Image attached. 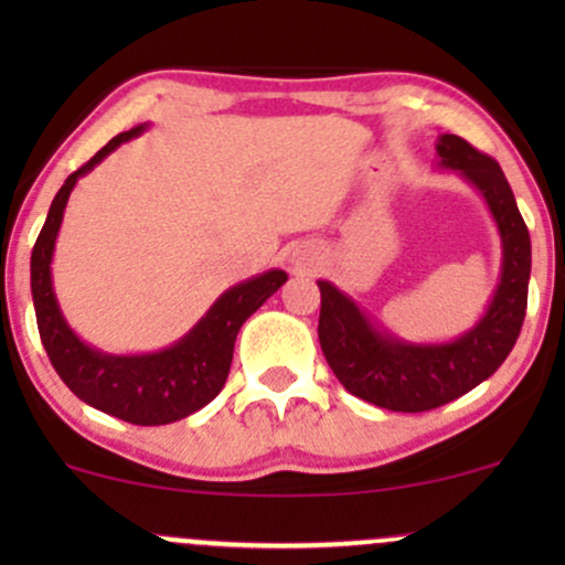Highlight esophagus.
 <instances>
[{
  "mask_svg": "<svg viewBox=\"0 0 565 565\" xmlns=\"http://www.w3.org/2000/svg\"><path fill=\"white\" fill-rule=\"evenodd\" d=\"M310 257H305V255H295L291 257V265H295V268H300V270H305V268H310Z\"/></svg>",
  "mask_w": 565,
  "mask_h": 565,
  "instance_id": "esophagus-1",
  "label": "esophagus"
}]
</instances>
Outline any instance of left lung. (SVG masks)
<instances>
[{
    "label": "left lung",
    "instance_id": "obj_1",
    "mask_svg": "<svg viewBox=\"0 0 565 565\" xmlns=\"http://www.w3.org/2000/svg\"><path fill=\"white\" fill-rule=\"evenodd\" d=\"M438 170H454L481 193L494 217L502 265L483 316L446 342L393 334L332 281H319V342L348 393L391 412H427L459 398L502 366L526 319L531 238L499 164L457 135L436 142Z\"/></svg>",
    "mask_w": 565,
    "mask_h": 565
}]
</instances>
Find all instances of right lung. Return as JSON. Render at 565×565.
Listing matches in <instances>:
<instances>
[{
  "mask_svg": "<svg viewBox=\"0 0 565 565\" xmlns=\"http://www.w3.org/2000/svg\"><path fill=\"white\" fill-rule=\"evenodd\" d=\"M146 129L148 125H140L116 135L82 170L68 174L66 183L55 193L44 228L31 252V297H34L42 345L71 393L79 395L84 404L97 412H106L125 423L170 425L204 408L223 391L238 329L270 295L281 289L289 276L270 268L225 289L178 342L151 353H106L84 342L68 327L53 287L55 242L68 196L79 178L93 172L121 142L138 138Z\"/></svg>",
  "mask_w": 565,
  "mask_h": 565,
  "instance_id": "add662e5",
  "label": "right lung"
}]
</instances>
